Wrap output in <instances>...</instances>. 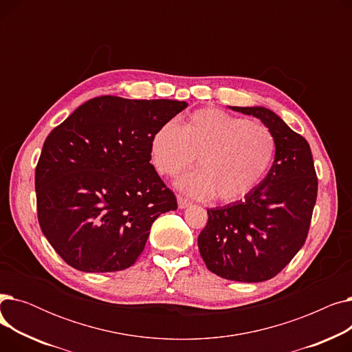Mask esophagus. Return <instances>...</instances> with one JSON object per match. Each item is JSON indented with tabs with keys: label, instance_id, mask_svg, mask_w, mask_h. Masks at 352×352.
I'll return each instance as SVG.
<instances>
[{
	"label": "esophagus",
	"instance_id": "34e87169",
	"mask_svg": "<svg viewBox=\"0 0 352 352\" xmlns=\"http://www.w3.org/2000/svg\"><path fill=\"white\" fill-rule=\"evenodd\" d=\"M177 199H178V207H179L181 210H184V208H187V207H190V206H191V201H190V199H187V198L181 197V195H178V197H177Z\"/></svg>",
	"mask_w": 352,
	"mask_h": 352
}]
</instances>
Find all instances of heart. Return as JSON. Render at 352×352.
Here are the masks:
<instances>
[{
    "label": "heart",
    "instance_id": "1",
    "mask_svg": "<svg viewBox=\"0 0 352 352\" xmlns=\"http://www.w3.org/2000/svg\"><path fill=\"white\" fill-rule=\"evenodd\" d=\"M275 151L276 141L268 126L214 108L195 111L182 128L165 122L151 140L153 161L161 174L174 177L198 157L199 170L179 178L178 188L195 198L215 195L226 204L260 186Z\"/></svg>",
    "mask_w": 352,
    "mask_h": 352
}]
</instances>
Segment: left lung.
Here are the masks:
<instances>
[{"label": "left lung", "instance_id": "left-lung-1", "mask_svg": "<svg viewBox=\"0 0 352 352\" xmlns=\"http://www.w3.org/2000/svg\"><path fill=\"white\" fill-rule=\"evenodd\" d=\"M260 118L276 141L267 177L244 199L207 210L198 235L207 268L226 280L261 283L281 272L304 245L318 178L308 141L264 107H231Z\"/></svg>", "mask_w": 352, "mask_h": 352}]
</instances>
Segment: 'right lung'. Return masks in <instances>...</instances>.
<instances>
[{"label":"right lung","instance_id":"right-lung-1","mask_svg":"<svg viewBox=\"0 0 352 352\" xmlns=\"http://www.w3.org/2000/svg\"><path fill=\"white\" fill-rule=\"evenodd\" d=\"M187 105L102 96L50 133L35 168L36 212L68 265L85 272L131 267L154 221L177 210L174 192L150 164L151 140Z\"/></svg>","mask_w":352,"mask_h":352}]
</instances>
